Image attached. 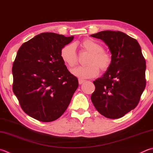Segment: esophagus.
I'll return each instance as SVG.
<instances>
[{
  "mask_svg": "<svg viewBox=\"0 0 153 153\" xmlns=\"http://www.w3.org/2000/svg\"><path fill=\"white\" fill-rule=\"evenodd\" d=\"M84 82H85L84 80H83V79H78L79 84H83V83H84Z\"/></svg>",
  "mask_w": 153,
  "mask_h": 153,
  "instance_id": "34e87169",
  "label": "esophagus"
}]
</instances>
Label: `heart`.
<instances>
[{
    "mask_svg": "<svg viewBox=\"0 0 153 153\" xmlns=\"http://www.w3.org/2000/svg\"><path fill=\"white\" fill-rule=\"evenodd\" d=\"M79 47L83 51L90 53L87 62L88 65L74 69L71 73L79 78L88 79L97 76L100 72L106 71L112 63V57L105 51L100 43L92 39L87 38L79 43ZM60 56L63 63L69 68H74L77 65L78 58L76 47L70 43L63 47L60 51Z\"/></svg>",
    "mask_w": 153,
    "mask_h": 153,
    "instance_id": "1",
    "label": "heart"
}]
</instances>
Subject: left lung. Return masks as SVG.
I'll return each mask as SVG.
<instances>
[{"instance_id": "8db88e82", "label": "left lung", "mask_w": 153, "mask_h": 153, "mask_svg": "<svg viewBox=\"0 0 153 153\" xmlns=\"http://www.w3.org/2000/svg\"><path fill=\"white\" fill-rule=\"evenodd\" d=\"M109 48L112 63L93 83L91 100L100 114L110 119L123 116L137 106L146 86V61L135 39L121 31L104 30L91 35Z\"/></svg>"}]
</instances>
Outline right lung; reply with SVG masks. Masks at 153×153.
I'll list each match as a JSON object with an SVG mask.
<instances>
[{
    "label": "right lung",
    "instance_id": "obj_1",
    "mask_svg": "<svg viewBox=\"0 0 153 153\" xmlns=\"http://www.w3.org/2000/svg\"><path fill=\"white\" fill-rule=\"evenodd\" d=\"M74 36L43 33L24 43L13 64V90L22 109L39 121L59 118L67 109L77 78L68 71L60 56Z\"/></svg>",
    "mask_w": 153,
    "mask_h": 153
}]
</instances>
